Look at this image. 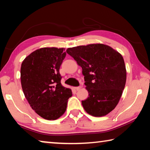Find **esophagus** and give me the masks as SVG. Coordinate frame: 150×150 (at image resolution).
<instances>
[{
    "instance_id": "esophagus-1",
    "label": "esophagus",
    "mask_w": 150,
    "mask_h": 150,
    "mask_svg": "<svg viewBox=\"0 0 150 150\" xmlns=\"http://www.w3.org/2000/svg\"><path fill=\"white\" fill-rule=\"evenodd\" d=\"M81 88V86H79V87H75V89L77 90V91H79V90Z\"/></svg>"
}]
</instances>
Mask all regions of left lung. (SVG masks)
Segmentation results:
<instances>
[{
    "label": "left lung",
    "instance_id": "left-lung-1",
    "mask_svg": "<svg viewBox=\"0 0 150 150\" xmlns=\"http://www.w3.org/2000/svg\"><path fill=\"white\" fill-rule=\"evenodd\" d=\"M82 67L88 97L83 108L94 116H105L118 105L125 87L126 70L122 55L110 46L97 44L66 50Z\"/></svg>",
    "mask_w": 150,
    "mask_h": 150
}]
</instances>
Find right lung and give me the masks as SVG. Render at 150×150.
Here are the masks:
<instances>
[{
	"instance_id": "obj_1",
	"label": "right lung",
	"mask_w": 150,
	"mask_h": 150,
	"mask_svg": "<svg viewBox=\"0 0 150 150\" xmlns=\"http://www.w3.org/2000/svg\"><path fill=\"white\" fill-rule=\"evenodd\" d=\"M65 56L63 48L44 47L32 52L22 63L20 79L25 97L33 110L46 120L62 116L72 96L71 90L61 83L59 69Z\"/></svg>"
}]
</instances>
